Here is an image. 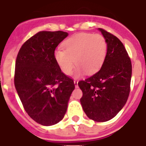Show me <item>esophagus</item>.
Wrapping results in <instances>:
<instances>
[{
    "instance_id": "1",
    "label": "esophagus",
    "mask_w": 146,
    "mask_h": 146,
    "mask_svg": "<svg viewBox=\"0 0 146 146\" xmlns=\"http://www.w3.org/2000/svg\"><path fill=\"white\" fill-rule=\"evenodd\" d=\"M74 85H75V86L76 87H77L78 86V81L77 80H74Z\"/></svg>"
}]
</instances>
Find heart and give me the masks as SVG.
I'll return each instance as SVG.
<instances>
[{
	"label": "heart",
	"mask_w": 146,
	"mask_h": 146,
	"mask_svg": "<svg viewBox=\"0 0 146 146\" xmlns=\"http://www.w3.org/2000/svg\"><path fill=\"white\" fill-rule=\"evenodd\" d=\"M63 49L54 51V59L64 74L70 75L75 65L76 75L82 71L96 73L103 65L108 51L106 39L100 34L80 33L71 36L62 44Z\"/></svg>",
	"instance_id": "obj_1"
}]
</instances>
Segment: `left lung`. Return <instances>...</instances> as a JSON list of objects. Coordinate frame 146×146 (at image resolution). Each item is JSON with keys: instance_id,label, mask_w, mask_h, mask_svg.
<instances>
[{"instance_id": "obj_1", "label": "left lung", "mask_w": 146, "mask_h": 146, "mask_svg": "<svg viewBox=\"0 0 146 146\" xmlns=\"http://www.w3.org/2000/svg\"><path fill=\"white\" fill-rule=\"evenodd\" d=\"M106 39L108 51L98 72L78 82L82 92L80 103L87 117L105 122L115 117L126 104L132 76V64L123 44L117 38L98 29Z\"/></svg>"}]
</instances>
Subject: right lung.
<instances>
[{
    "mask_svg": "<svg viewBox=\"0 0 146 146\" xmlns=\"http://www.w3.org/2000/svg\"><path fill=\"white\" fill-rule=\"evenodd\" d=\"M68 36L62 31H42L26 41L17 54L14 85L26 113L43 126H52L64 118L73 80L55 61L54 50Z\"/></svg>",
    "mask_w": 146,
    "mask_h": 146,
    "instance_id": "add662e5",
    "label": "right lung"
}]
</instances>
